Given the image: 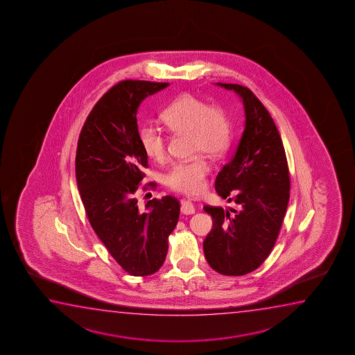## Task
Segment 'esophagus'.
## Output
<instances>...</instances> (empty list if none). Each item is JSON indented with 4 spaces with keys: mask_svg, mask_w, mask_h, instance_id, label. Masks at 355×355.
<instances>
[{
    "mask_svg": "<svg viewBox=\"0 0 355 355\" xmlns=\"http://www.w3.org/2000/svg\"><path fill=\"white\" fill-rule=\"evenodd\" d=\"M180 212L183 214H195V207L193 202H190L188 200H182L180 201Z\"/></svg>",
    "mask_w": 355,
    "mask_h": 355,
    "instance_id": "esophagus-1",
    "label": "esophagus"
}]
</instances>
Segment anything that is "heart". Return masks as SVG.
I'll return each mask as SVG.
<instances>
[{
  "mask_svg": "<svg viewBox=\"0 0 355 355\" xmlns=\"http://www.w3.org/2000/svg\"><path fill=\"white\" fill-rule=\"evenodd\" d=\"M161 121L172 133L191 137L193 153H202L214 159L224 155L232 141V125L223 109L209 105L189 93L175 98L161 114ZM139 141L151 159L165 157L166 137L155 127H143ZM209 172V164L202 157L177 162L166 175V184L183 194H199Z\"/></svg>",
  "mask_w": 355,
  "mask_h": 355,
  "instance_id": "b5f03b06",
  "label": "heart"
}]
</instances>
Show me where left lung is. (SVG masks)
I'll return each mask as SVG.
<instances>
[{"label":"left lung","instance_id":"8db88e82","mask_svg":"<svg viewBox=\"0 0 355 355\" xmlns=\"http://www.w3.org/2000/svg\"><path fill=\"white\" fill-rule=\"evenodd\" d=\"M241 98L245 130L232 160L216 178V191L236 209L206 205L214 227L204 240L206 261L219 274L240 277L257 269L272 251L290 199V173L282 137L251 89L217 83Z\"/></svg>","mask_w":355,"mask_h":355}]
</instances>
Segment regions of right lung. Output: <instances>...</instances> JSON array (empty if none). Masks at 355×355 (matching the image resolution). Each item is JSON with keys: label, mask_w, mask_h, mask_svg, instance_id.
<instances>
[{"label": "right lung", "mask_w": 355, "mask_h": 355, "mask_svg": "<svg viewBox=\"0 0 355 355\" xmlns=\"http://www.w3.org/2000/svg\"><path fill=\"white\" fill-rule=\"evenodd\" d=\"M167 86L141 80L117 83L98 101L78 137L75 171L88 220L112 258L135 277L160 269L180 218V201L171 195L148 201L146 211L138 209L136 199L148 167L137 112L148 96Z\"/></svg>", "instance_id": "add662e5"}]
</instances>
